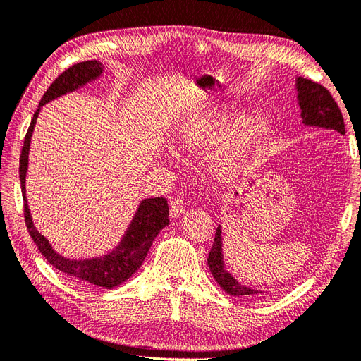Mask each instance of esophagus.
I'll list each match as a JSON object with an SVG mask.
<instances>
[{
	"label": "esophagus",
	"mask_w": 361,
	"mask_h": 361,
	"mask_svg": "<svg viewBox=\"0 0 361 361\" xmlns=\"http://www.w3.org/2000/svg\"><path fill=\"white\" fill-rule=\"evenodd\" d=\"M185 213V204L182 198H173L170 203V216L173 219L180 218V216Z\"/></svg>",
	"instance_id": "34e87169"
}]
</instances>
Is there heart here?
<instances>
[{
  "mask_svg": "<svg viewBox=\"0 0 361 361\" xmlns=\"http://www.w3.org/2000/svg\"><path fill=\"white\" fill-rule=\"evenodd\" d=\"M231 121L228 112L216 118H195L186 123L178 135V145L186 154L207 152L221 142L209 163L213 176L222 182L235 178L246 166L265 124L257 112L243 115L229 128Z\"/></svg>",
  "mask_w": 361,
  "mask_h": 361,
  "instance_id": "1",
  "label": "heart"
}]
</instances>
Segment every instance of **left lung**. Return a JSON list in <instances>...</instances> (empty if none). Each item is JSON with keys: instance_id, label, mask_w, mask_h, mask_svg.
<instances>
[{"instance_id": "obj_1", "label": "left lung", "mask_w": 361, "mask_h": 361, "mask_svg": "<svg viewBox=\"0 0 361 361\" xmlns=\"http://www.w3.org/2000/svg\"><path fill=\"white\" fill-rule=\"evenodd\" d=\"M296 99L300 108L302 123L310 127H320L326 130H335L339 135H345V124L341 109L338 108L334 97L323 87V85L312 82L307 78L298 77L295 80ZM222 207V203H221ZM207 265L222 289L231 296H246L257 298L267 292L253 289L246 284L240 283L233 274L226 269L224 259V246H222V226L219 225L214 234L213 247L207 257Z\"/></svg>"}]
</instances>
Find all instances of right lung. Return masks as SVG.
<instances>
[{"mask_svg": "<svg viewBox=\"0 0 361 361\" xmlns=\"http://www.w3.org/2000/svg\"><path fill=\"white\" fill-rule=\"evenodd\" d=\"M102 74V63L99 61H87L71 66L51 82L49 90L42 96L39 106L35 111L30 128L26 132L20 155L19 176L25 203V222L27 231H30L31 238L38 246L41 255L47 259V262H50V265H53L56 269L66 274V276L93 286L105 287V289H114V287H117L130 279L140 268L149 252L152 241L160 234V231L169 225L167 200L163 197L143 198L139 203L130 224H128L124 235L121 237L117 246L108 253L85 259H71L61 255L59 252H56L50 241L44 235H41V233L34 225L30 204H27L26 198V173L27 166H30L27 161H30L31 139L41 108L57 97L84 87L85 84L97 80Z\"/></svg>", "mask_w": 361, "mask_h": 361, "instance_id": "right-lung-1", "label": "right lung"}]
</instances>
